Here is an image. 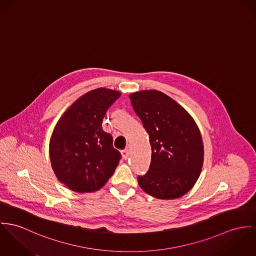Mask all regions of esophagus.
<instances>
[{
	"mask_svg": "<svg viewBox=\"0 0 256 256\" xmlns=\"http://www.w3.org/2000/svg\"><path fill=\"white\" fill-rule=\"evenodd\" d=\"M122 158H124V160H126V159L128 158V156H130L128 150V149H124V150L122 151Z\"/></svg>",
	"mask_w": 256,
	"mask_h": 256,
	"instance_id": "esophagus-1",
	"label": "esophagus"
}]
</instances>
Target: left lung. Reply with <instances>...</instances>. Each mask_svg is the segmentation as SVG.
Masks as SVG:
<instances>
[{
    "label": "left lung",
    "mask_w": 256,
    "mask_h": 256,
    "mask_svg": "<svg viewBox=\"0 0 256 256\" xmlns=\"http://www.w3.org/2000/svg\"><path fill=\"white\" fill-rule=\"evenodd\" d=\"M134 112L149 134L151 163L138 176L142 190L159 199L178 198L192 190L203 165L204 149L192 116L158 90L132 93Z\"/></svg>",
    "instance_id": "1"
}]
</instances>
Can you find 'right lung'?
I'll return each mask as SVG.
<instances>
[{
    "instance_id": "1",
    "label": "right lung",
    "mask_w": 256,
    "mask_h": 256,
    "mask_svg": "<svg viewBox=\"0 0 256 256\" xmlns=\"http://www.w3.org/2000/svg\"><path fill=\"white\" fill-rule=\"evenodd\" d=\"M120 96L97 88L80 97L62 114L53 130L49 153L58 180L76 192H92L108 182L120 159L113 138L102 128L104 116Z\"/></svg>"
}]
</instances>
